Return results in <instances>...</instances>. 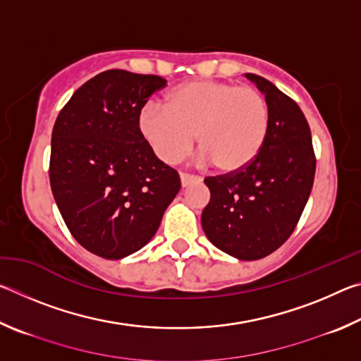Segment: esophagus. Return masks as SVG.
Segmentation results:
<instances>
[{
    "label": "esophagus",
    "instance_id": "obj_1",
    "mask_svg": "<svg viewBox=\"0 0 361 361\" xmlns=\"http://www.w3.org/2000/svg\"><path fill=\"white\" fill-rule=\"evenodd\" d=\"M180 178H181V186L183 188L192 185V183H195V181H200V176H195V175H191V173H181Z\"/></svg>",
    "mask_w": 361,
    "mask_h": 361
}]
</instances>
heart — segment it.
<instances>
[{
    "label": "heart",
    "mask_w": 361,
    "mask_h": 361,
    "mask_svg": "<svg viewBox=\"0 0 361 361\" xmlns=\"http://www.w3.org/2000/svg\"><path fill=\"white\" fill-rule=\"evenodd\" d=\"M138 130L157 159L176 164L197 137L204 161L218 172H240L266 143L269 106L252 85L195 79L175 85L164 106L148 103L138 116Z\"/></svg>",
    "instance_id": "1"
}]
</instances>
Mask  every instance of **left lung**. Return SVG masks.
Here are the masks:
<instances>
[{"instance_id":"obj_1","label":"left lung","mask_w":361,"mask_h":361,"mask_svg":"<svg viewBox=\"0 0 361 361\" xmlns=\"http://www.w3.org/2000/svg\"><path fill=\"white\" fill-rule=\"evenodd\" d=\"M245 76L267 100L266 143L240 172L207 176L210 202L200 219L216 248L253 261L276 252L295 231L312 191L317 161L310 127L298 103L267 79Z\"/></svg>"}]
</instances>
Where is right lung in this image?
Segmentation results:
<instances>
[{"instance_id": "obj_1", "label": "right lung", "mask_w": 361, "mask_h": 361, "mask_svg": "<svg viewBox=\"0 0 361 361\" xmlns=\"http://www.w3.org/2000/svg\"><path fill=\"white\" fill-rule=\"evenodd\" d=\"M167 81L108 70L82 84L52 130L49 180L71 235L100 258L145 247L181 188L138 130V116Z\"/></svg>"}]
</instances>
